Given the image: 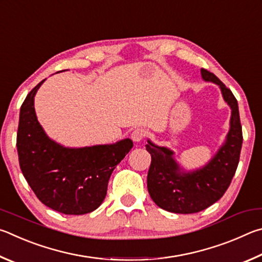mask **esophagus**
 Listing matches in <instances>:
<instances>
[{"label": "esophagus", "mask_w": 262, "mask_h": 262, "mask_svg": "<svg viewBox=\"0 0 262 262\" xmlns=\"http://www.w3.org/2000/svg\"><path fill=\"white\" fill-rule=\"evenodd\" d=\"M146 137V131L143 128H136V130L132 131L131 134V139L135 141V143H140Z\"/></svg>", "instance_id": "obj_1"}]
</instances>
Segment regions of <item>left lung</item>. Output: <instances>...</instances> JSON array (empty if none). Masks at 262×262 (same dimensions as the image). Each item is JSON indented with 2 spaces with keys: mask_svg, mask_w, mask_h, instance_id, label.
Returning a JSON list of instances; mask_svg holds the SVG:
<instances>
[{
  "mask_svg": "<svg viewBox=\"0 0 262 262\" xmlns=\"http://www.w3.org/2000/svg\"><path fill=\"white\" fill-rule=\"evenodd\" d=\"M200 72L205 81L214 82L221 90L223 100L231 109L230 128L226 141L208 163L190 171L180 166L171 149L147 140L146 149L152 157L147 175L149 195L160 208L171 213H198L216 203L230 185L239 162L243 134L237 100L214 73L205 69Z\"/></svg>",
  "mask_w": 262,
  "mask_h": 262,
  "instance_id": "left-lung-1",
  "label": "left lung"
}]
</instances>
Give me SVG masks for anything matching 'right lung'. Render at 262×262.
Returning a JSON list of instances; mask_svg holds the SVG:
<instances>
[{
    "instance_id": "obj_1",
    "label": "right lung",
    "mask_w": 262,
    "mask_h": 262,
    "mask_svg": "<svg viewBox=\"0 0 262 262\" xmlns=\"http://www.w3.org/2000/svg\"><path fill=\"white\" fill-rule=\"evenodd\" d=\"M45 80L27 94L20 107L17 150L21 172L47 207L67 215L91 213L102 204L110 175L134 143L126 138L72 148L50 139L34 109V96Z\"/></svg>"
}]
</instances>
